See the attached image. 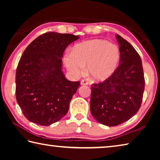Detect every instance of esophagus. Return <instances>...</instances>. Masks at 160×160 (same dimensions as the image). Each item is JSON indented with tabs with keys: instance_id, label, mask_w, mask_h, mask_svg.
Returning <instances> with one entry per match:
<instances>
[{
	"instance_id": "1",
	"label": "esophagus",
	"mask_w": 160,
	"mask_h": 160,
	"mask_svg": "<svg viewBox=\"0 0 160 160\" xmlns=\"http://www.w3.org/2000/svg\"><path fill=\"white\" fill-rule=\"evenodd\" d=\"M80 85H88V82H87V81L82 80L80 81Z\"/></svg>"
}]
</instances>
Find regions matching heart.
<instances>
[{"mask_svg":"<svg viewBox=\"0 0 160 160\" xmlns=\"http://www.w3.org/2000/svg\"><path fill=\"white\" fill-rule=\"evenodd\" d=\"M117 46L107 40L94 39L75 45L67 53L64 62L68 70L75 78L86 72L92 80L103 81L115 72L120 61Z\"/></svg>","mask_w":160,"mask_h":160,"instance_id":"b5f03b06","label":"heart"}]
</instances>
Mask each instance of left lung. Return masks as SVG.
Wrapping results in <instances>:
<instances>
[{
  "label": "left lung",
  "instance_id": "obj_1",
  "mask_svg": "<svg viewBox=\"0 0 160 160\" xmlns=\"http://www.w3.org/2000/svg\"><path fill=\"white\" fill-rule=\"evenodd\" d=\"M120 65L104 82L91 87L90 111L103 125L115 126L129 120L141 106L145 90L142 60L133 47L116 35Z\"/></svg>",
  "mask_w": 160,
  "mask_h": 160
}]
</instances>
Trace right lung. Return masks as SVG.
<instances>
[{
  "label": "right lung",
  "mask_w": 160,
  "mask_h": 160,
  "mask_svg": "<svg viewBox=\"0 0 160 160\" xmlns=\"http://www.w3.org/2000/svg\"><path fill=\"white\" fill-rule=\"evenodd\" d=\"M78 39L70 34L47 32L23 52L16 70L15 96L31 122L49 126L67 113L80 82L66 79L61 58L68 46Z\"/></svg>",
  "instance_id": "right-lung-1"
}]
</instances>
